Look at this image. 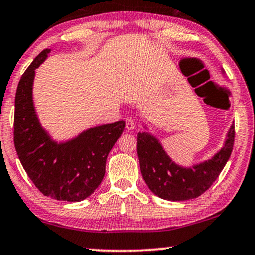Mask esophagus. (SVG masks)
Masks as SVG:
<instances>
[{"instance_id": "1", "label": "esophagus", "mask_w": 255, "mask_h": 255, "mask_svg": "<svg viewBox=\"0 0 255 255\" xmlns=\"http://www.w3.org/2000/svg\"><path fill=\"white\" fill-rule=\"evenodd\" d=\"M135 128V121L131 118L126 119V129L127 130H133Z\"/></svg>"}]
</instances>
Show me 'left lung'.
I'll return each mask as SVG.
<instances>
[{
  "label": "left lung",
  "instance_id": "left-lung-1",
  "mask_svg": "<svg viewBox=\"0 0 255 255\" xmlns=\"http://www.w3.org/2000/svg\"><path fill=\"white\" fill-rule=\"evenodd\" d=\"M235 127L232 126L226 145L210 160L191 168L177 166L155 137L137 134V157L143 179L153 194L167 201H186L204 194L220 176L234 146Z\"/></svg>",
  "mask_w": 255,
  "mask_h": 255
}]
</instances>
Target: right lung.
<instances>
[{"mask_svg": "<svg viewBox=\"0 0 255 255\" xmlns=\"http://www.w3.org/2000/svg\"><path fill=\"white\" fill-rule=\"evenodd\" d=\"M44 50L24 71L15 95L14 145L22 166L44 196L79 202L98 188L106 160L125 129V121L97 126L65 143L50 139L40 126L32 98L34 70L47 57Z\"/></svg>", "mask_w": 255, "mask_h": 255, "instance_id": "add662e5", "label": "right lung"}]
</instances>
